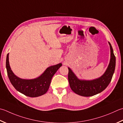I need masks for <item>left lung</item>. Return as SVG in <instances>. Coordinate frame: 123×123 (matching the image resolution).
<instances>
[{"label": "left lung", "instance_id": "obj_1", "mask_svg": "<svg viewBox=\"0 0 123 123\" xmlns=\"http://www.w3.org/2000/svg\"><path fill=\"white\" fill-rule=\"evenodd\" d=\"M110 48V60L108 68L100 77L91 80L79 79L71 69L68 68V80L70 87L77 94L83 97H91L105 90L111 80L116 66V57L114 54L111 45Z\"/></svg>", "mask_w": 123, "mask_h": 123}]
</instances>
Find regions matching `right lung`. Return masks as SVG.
<instances>
[{"instance_id": "obj_1", "label": "right lung", "mask_w": 123, "mask_h": 123, "mask_svg": "<svg viewBox=\"0 0 123 123\" xmlns=\"http://www.w3.org/2000/svg\"><path fill=\"white\" fill-rule=\"evenodd\" d=\"M8 56L9 54H7L6 66L9 80L17 91L29 97H38L46 93L53 76L62 66V63H59L49 67L42 74L35 79H21L15 75L12 71L9 63Z\"/></svg>"}]
</instances>
